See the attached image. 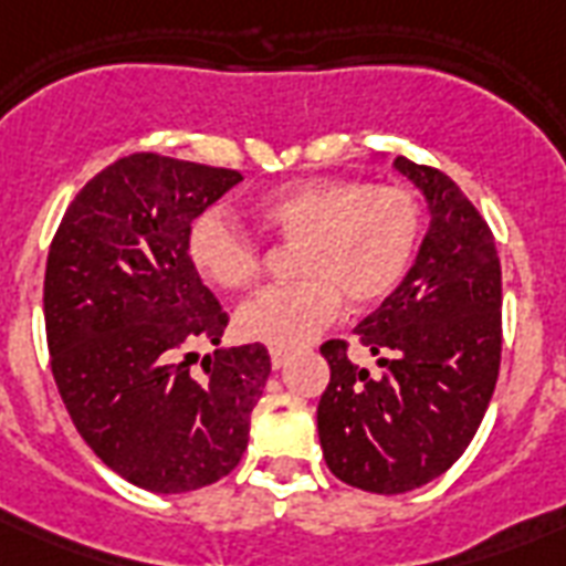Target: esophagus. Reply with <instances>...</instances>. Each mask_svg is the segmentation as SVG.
<instances>
[{
    "mask_svg": "<svg viewBox=\"0 0 566 566\" xmlns=\"http://www.w3.org/2000/svg\"><path fill=\"white\" fill-rule=\"evenodd\" d=\"M270 361H273V370H282L284 364H287V353H282V349H273V353H270Z\"/></svg>",
    "mask_w": 566,
    "mask_h": 566,
    "instance_id": "esophagus-1",
    "label": "esophagus"
}]
</instances>
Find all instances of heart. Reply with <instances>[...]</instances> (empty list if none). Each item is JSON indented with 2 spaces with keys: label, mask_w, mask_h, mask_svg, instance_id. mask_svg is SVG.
Segmentation results:
<instances>
[{
  "label": "heart",
  "mask_w": 566,
  "mask_h": 566,
  "mask_svg": "<svg viewBox=\"0 0 566 566\" xmlns=\"http://www.w3.org/2000/svg\"><path fill=\"white\" fill-rule=\"evenodd\" d=\"M264 229L300 243L287 287H270L238 311V332L273 349H300L335 319L340 296L370 308L399 287L420 243L417 196L399 185L308 179L270 190L255 205ZM196 273L220 291H247L261 273V252L220 211L199 213L188 229Z\"/></svg>",
  "instance_id": "b5f03b06"
}]
</instances>
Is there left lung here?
I'll list each match as a JSON object with an SVG mask.
<instances>
[{"instance_id":"obj_1","label":"left lung","mask_w":566,"mask_h":566,"mask_svg":"<svg viewBox=\"0 0 566 566\" xmlns=\"http://www.w3.org/2000/svg\"><path fill=\"white\" fill-rule=\"evenodd\" d=\"M429 208L411 270L355 328L381 367L349 361L344 340L323 344L332 381L317 405L319 447L340 482L408 493L455 464L491 402L502 353V270L496 243L455 181L394 158Z\"/></svg>"}]
</instances>
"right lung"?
I'll use <instances>...</instances> for the list:
<instances>
[{"label":"right lung","mask_w":566,"mask_h":566,"mask_svg":"<svg viewBox=\"0 0 566 566\" xmlns=\"http://www.w3.org/2000/svg\"><path fill=\"white\" fill-rule=\"evenodd\" d=\"M238 170L137 153L93 176L57 226L43 314L52 376L84 443L126 482L188 493L247 452L270 353L220 346L229 314L188 258L199 213ZM206 378L189 373L192 349Z\"/></svg>","instance_id":"1"}]
</instances>
